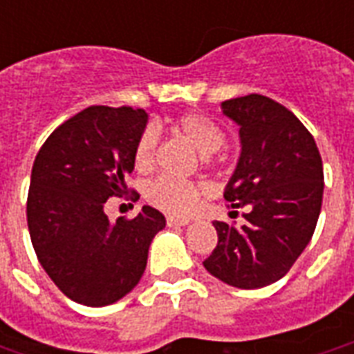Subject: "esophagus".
Segmentation results:
<instances>
[{
  "mask_svg": "<svg viewBox=\"0 0 354 354\" xmlns=\"http://www.w3.org/2000/svg\"><path fill=\"white\" fill-rule=\"evenodd\" d=\"M167 223H169L170 227H182V225H187L189 220H187V218H178V216H169V218H167Z\"/></svg>",
  "mask_w": 354,
  "mask_h": 354,
  "instance_id": "34e87169",
  "label": "esophagus"
}]
</instances>
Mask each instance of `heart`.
I'll return each mask as SVG.
<instances>
[{
	"instance_id": "heart-1",
	"label": "heart",
	"mask_w": 354,
	"mask_h": 354,
	"mask_svg": "<svg viewBox=\"0 0 354 354\" xmlns=\"http://www.w3.org/2000/svg\"><path fill=\"white\" fill-rule=\"evenodd\" d=\"M159 127L147 129L140 134L134 147V167L140 172H149L155 165L157 155V136ZM172 131L180 138L195 147L203 157L216 153L223 144V132L208 117L201 113H185L172 124ZM207 193V187L195 182H180L174 178L162 176L155 180L147 189V199L155 207L167 210L170 214H189L199 205L201 197Z\"/></svg>"
}]
</instances>
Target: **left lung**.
<instances>
[{"label":"left lung","mask_w":354,"mask_h":354,"mask_svg":"<svg viewBox=\"0 0 354 354\" xmlns=\"http://www.w3.org/2000/svg\"><path fill=\"white\" fill-rule=\"evenodd\" d=\"M239 124L241 155L223 189L230 207L245 208V225L214 222L218 245L203 261L235 288L281 281L309 245L324 192V172L311 132L290 109L261 94L222 102ZM237 214V212H235Z\"/></svg>","instance_id":"1"}]
</instances>
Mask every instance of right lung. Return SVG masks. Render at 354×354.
Masks as SVG:
<instances>
[{
    "label": "right lung",
    "mask_w": 354,
    "mask_h": 354,
    "mask_svg": "<svg viewBox=\"0 0 354 354\" xmlns=\"http://www.w3.org/2000/svg\"><path fill=\"white\" fill-rule=\"evenodd\" d=\"M147 113L91 106L68 119L35 155L28 192V230L37 260L72 301L104 307L131 292L146 271L147 250L167 225L142 207L111 222L104 205L123 195Z\"/></svg>",
    "instance_id": "1"
}]
</instances>
